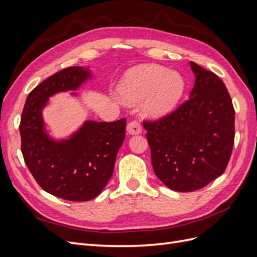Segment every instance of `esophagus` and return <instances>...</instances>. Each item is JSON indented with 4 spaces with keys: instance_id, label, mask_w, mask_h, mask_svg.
Instances as JSON below:
<instances>
[{
    "instance_id": "1",
    "label": "esophagus",
    "mask_w": 257,
    "mask_h": 257,
    "mask_svg": "<svg viewBox=\"0 0 257 257\" xmlns=\"http://www.w3.org/2000/svg\"><path fill=\"white\" fill-rule=\"evenodd\" d=\"M126 131L130 135H137V134H141L142 131H143V126L142 124L139 123L138 121H132L127 124L126 126Z\"/></svg>"
}]
</instances>
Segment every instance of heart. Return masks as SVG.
<instances>
[{
	"label": "heart",
	"instance_id": "1",
	"mask_svg": "<svg viewBox=\"0 0 257 257\" xmlns=\"http://www.w3.org/2000/svg\"><path fill=\"white\" fill-rule=\"evenodd\" d=\"M183 92L184 80L181 75L157 65L132 69L119 87V94L126 102L145 98L144 110L151 116L172 111Z\"/></svg>",
	"mask_w": 257,
	"mask_h": 257
}]
</instances>
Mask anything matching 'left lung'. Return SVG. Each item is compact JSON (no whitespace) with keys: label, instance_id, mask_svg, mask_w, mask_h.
Listing matches in <instances>:
<instances>
[{"label":"left lung","instance_id":"1","mask_svg":"<svg viewBox=\"0 0 257 257\" xmlns=\"http://www.w3.org/2000/svg\"><path fill=\"white\" fill-rule=\"evenodd\" d=\"M195 84L176 110L144 121L154 174L169 189L192 192L221 176L235 141V109L226 85L191 62Z\"/></svg>","mask_w":257,"mask_h":257}]
</instances>
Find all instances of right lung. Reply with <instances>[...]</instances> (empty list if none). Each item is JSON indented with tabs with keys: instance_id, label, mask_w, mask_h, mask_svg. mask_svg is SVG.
<instances>
[{
	"instance_id": "add662e5",
	"label": "right lung",
	"mask_w": 257,
	"mask_h": 257,
	"mask_svg": "<svg viewBox=\"0 0 257 257\" xmlns=\"http://www.w3.org/2000/svg\"><path fill=\"white\" fill-rule=\"evenodd\" d=\"M88 68L72 66L50 76L30 92L19 125L21 152L41 188L72 201H87L103 191L112 176L125 138L126 119L87 121L68 139L56 142L44 131L42 109L58 92L75 91L90 78Z\"/></svg>"
}]
</instances>
